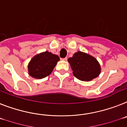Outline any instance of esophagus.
I'll return each mask as SVG.
<instances>
[{"mask_svg": "<svg viewBox=\"0 0 127 127\" xmlns=\"http://www.w3.org/2000/svg\"><path fill=\"white\" fill-rule=\"evenodd\" d=\"M61 60L63 61H67V57H65V58H63V59H61Z\"/></svg>", "mask_w": 127, "mask_h": 127, "instance_id": "34e87169", "label": "esophagus"}]
</instances>
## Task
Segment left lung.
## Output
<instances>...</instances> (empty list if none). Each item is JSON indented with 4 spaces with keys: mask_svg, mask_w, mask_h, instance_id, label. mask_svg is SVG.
<instances>
[{
    "mask_svg": "<svg viewBox=\"0 0 127 127\" xmlns=\"http://www.w3.org/2000/svg\"><path fill=\"white\" fill-rule=\"evenodd\" d=\"M68 61L73 75L83 81H89L100 74L101 67L97 59L92 55L82 52H76Z\"/></svg>",
    "mask_w": 127,
    "mask_h": 127,
    "instance_id": "obj_1",
    "label": "left lung"
}]
</instances>
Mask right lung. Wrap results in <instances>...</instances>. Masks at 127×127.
Here are the masks:
<instances>
[{
  "instance_id": "add662e5",
  "label": "right lung",
  "mask_w": 127,
  "mask_h": 127,
  "mask_svg": "<svg viewBox=\"0 0 127 127\" xmlns=\"http://www.w3.org/2000/svg\"><path fill=\"white\" fill-rule=\"evenodd\" d=\"M58 55L51 52H44L34 56L28 64L30 75L35 79H42L52 73L57 61Z\"/></svg>"
}]
</instances>
